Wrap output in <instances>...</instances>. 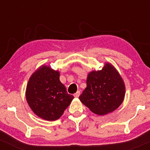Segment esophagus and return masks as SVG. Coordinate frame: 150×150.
Segmentation results:
<instances>
[{
  "mask_svg": "<svg viewBox=\"0 0 150 150\" xmlns=\"http://www.w3.org/2000/svg\"><path fill=\"white\" fill-rule=\"evenodd\" d=\"M80 91H77L76 93H75V94H74V96H75V97L77 98L79 96H80Z\"/></svg>",
  "mask_w": 150,
  "mask_h": 150,
  "instance_id": "1",
  "label": "esophagus"
}]
</instances>
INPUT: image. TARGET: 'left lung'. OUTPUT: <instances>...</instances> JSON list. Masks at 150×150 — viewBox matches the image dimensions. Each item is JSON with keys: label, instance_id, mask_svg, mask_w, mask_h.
I'll return each mask as SVG.
<instances>
[{"label": "left lung", "instance_id": "left-lung-1", "mask_svg": "<svg viewBox=\"0 0 150 150\" xmlns=\"http://www.w3.org/2000/svg\"><path fill=\"white\" fill-rule=\"evenodd\" d=\"M125 85L118 71L109 63L101 70L92 71L87 79V87L79 99L98 115L116 110L125 97Z\"/></svg>", "mask_w": 150, "mask_h": 150}]
</instances>
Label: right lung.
<instances>
[{
  "instance_id": "right-lung-1",
  "label": "right lung",
  "mask_w": 150,
  "mask_h": 150,
  "mask_svg": "<svg viewBox=\"0 0 150 150\" xmlns=\"http://www.w3.org/2000/svg\"><path fill=\"white\" fill-rule=\"evenodd\" d=\"M59 77V72L42 65L32 74L27 84V103L34 113L44 120L58 119L74 98L67 92Z\"/></svg>"
}]
</instances>
